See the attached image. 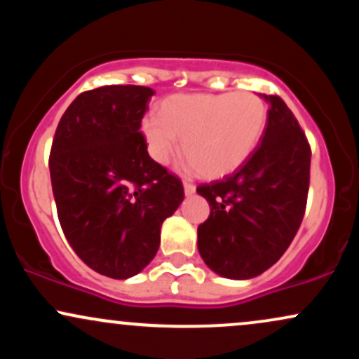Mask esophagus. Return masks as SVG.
<instances>
[{"mask_svg": "<svg viewBox=\"0 0 359 359\" xmlns=\"http://www.w3.org/2000/svg\"><path fill=\"white\" fill-rule=\"evenodd\" d=\"M184 191H185V196H192V194L196 192V185H194L192 182H189V180H185Z\"/></svg>", "mask_w": 359, "mask_h": 359, "instance_id": "1", "label": "esophagus"}]
</instances>
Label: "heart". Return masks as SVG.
Wrapping results in <instances>:
<instances>
[{
	"label": "heart",
	"mask_w": 359,
	"mask_h": 359,
	"mask_svg": "<svg viewBox=\"0 0 359 359\" xmlns=\"http://www.w3.org/2000/svg\"><path fill=\"white\" fill-rule=\"evenodd\" d=\"M269 108L255 93L174 94L160 104L158 114L142 121L151 158L170 162L182 151L196 174L219 179L240 168L265 135Z\"/></svg>",
	"instance_id": "obj_1"
}]
</instances>
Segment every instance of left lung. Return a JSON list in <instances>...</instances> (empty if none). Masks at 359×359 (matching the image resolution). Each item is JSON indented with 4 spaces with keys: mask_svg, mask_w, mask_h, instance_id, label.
I'll list each match as a JSON object with an SVG mask.
<instances>
[{
    "mask_svg": "<svg viewBox=\"0 0 359 359\" xmlns=\"http://www.w3.org/2000/svg\"><path fill=\"white\" fill-rule=\"evenodd\" d=\"M257 150L221 180L197 192L211 214L197 228L205 265L228 278H251L269 270L297 234L307 205L311 145L294 113L277 94Z\"/></svg>",
    "mask_w": 359,
    "mask_h": 359,
    "instance_id": "obj_1",
    "label": "left lung"
}]
</instances>
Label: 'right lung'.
I'll return each instance as SVG.
<instances>
[{
    "mask_svg": "<svg viewBox=\"0 0 359 359\" xmlns=\"http://www.w3.org/2000/svg\"><path fill=\"white\" fill-rule=\"evenodd\" d=\"M154 89L102 86L62 114L48 156L57 216L89 269L128 278L155 257L162 222L184 201L182 180L147 151L142 119Z\"/></svg>",
    "mask_w": 359,
    "mask_h": 359,
    "instance_id": "1",
    "label": "right lung"
}]
</instances>
